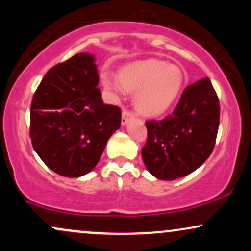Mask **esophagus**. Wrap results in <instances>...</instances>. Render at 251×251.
I'll use <instances>...</instances> for the list:
<instances>
[{"label": "esophagus", "mask_w": 251, "mask_h": 251, "mask_svg": "<svg viewBox=\"0 0 251 251\" xmlns=\"http://www.w3.org/2000/svg\"><path fill=\"white\" fill-rule=\"evenodd\" d=\"M131 118H133V113H131L128 109H123V113H121V124L126 125Z\"/></svg>", "instance_id": "1"}]
</instances>
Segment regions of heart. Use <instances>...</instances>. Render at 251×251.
Masks as SVG:
<instances>
[{"instance_id":"heart-1","label":"heart","mask_w":251,"mask_h":251,"mask_svg":"<svg viewBox=\"0 0 251 251\" xmlns=\"http://www.w3.org/2000/svg\"><path fill=\"white\" fill-rule=\"evenodd\" d=\"M107 89L123 94L136 93L137 111L147 117H158L166 113L180 96L184 84L182 69L159 59H145L123 68L119 79L103 75Z\"/></svg>"}]
</instances>
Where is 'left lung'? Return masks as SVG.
<instances>
[{
    "instance_id": "8db88e82",
    "label": "left lung",
    "mask_w": 251,
    "mask_h": 251,
    "mask_svg": "<svg viewBox=\"0 0 251 251\" xmlns=\"http://www.w3.org/2000/svg\"><path fill=\"white\" fill-rule=\"evenodd\" d=\"M219 117V100L210 78L188 85L172 114L145 123L148 139L142 157L147 169L164 181L197 170L213 151Z\"/></svg>"
}]
</instances>
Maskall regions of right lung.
I'll list each match as a JSON object with an SVG mask.
<instances>
[{
    "label": "right lung",
    "mask_w": 251,
    "mask_h": 251,
    "mask_svg": "<svg viewBox=\"0 0 251 251\" xmlns=\"http://www.w3.org/2000/svg\"><path fill=\"white\" fill-rule=\"evenodd\" d=\"M94 62L92 54L78 53L54 65L32 99L33 149L50 169L67 177L92 172L120 127V108L101 99Z\"/></svg>",
    "instance_id": "right-lung-1"
}]
</instances>
